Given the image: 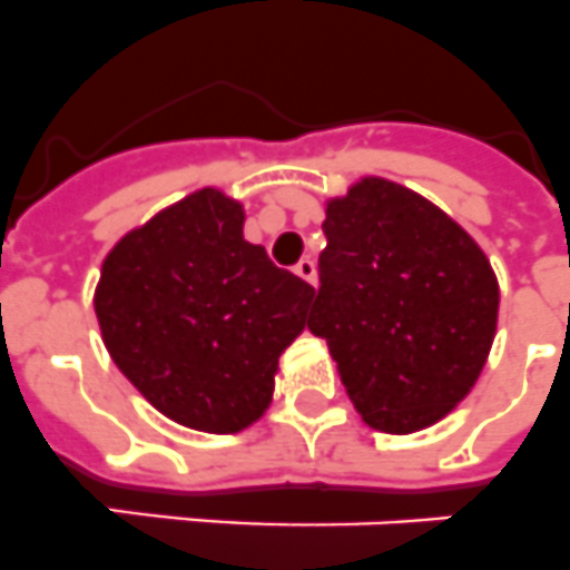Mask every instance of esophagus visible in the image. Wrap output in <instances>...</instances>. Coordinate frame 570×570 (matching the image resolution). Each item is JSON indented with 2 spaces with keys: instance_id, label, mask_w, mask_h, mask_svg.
<instances>
[{
  "instance_id": "1",
  "label": "esophagus",
  "mask_w": 570,
  "mask_h": 570,
  "mask_svg": "<svg viewBox=\"0 0 570 570\" xmlns=\"http://www.w3.org/2000/svg\"><path fill=\"white\" fill-rule=\"evenodd\" d=\"M295 275H301L307 284L315 286V281H318V272H315V263L309 261V257H301L298 263H295Z\"/></svg>"
}]
</instances>
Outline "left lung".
<instances>
[{
	"label": "left lung",
	"mask_w": 570,
	"mask_h": 570,
	"mask_svg": "<svg viewBox=\"0 0 570 570\" xmlns=\"http://www.w3.org/2000/svg\"><path fill=\"white\" fill-rule=\"evenodd\" d=\"M324 237L307 327L351 403L380 432L438 423L470 394L495 336L490 261L455 219L385 179L333 199Z\"/></svg>",
	"instance_id": "1"
}]
</instances>
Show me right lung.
Segmentation results:
<instances>
[{
  "label": "right lung",
  "mask_w": 570,
  "mask_h": 570,
  "mask_svg": "<svg viewBox=\"0 0 570 570\" xmlns=\"http://www.w3.org/2000/svg\"><path fill=\"white\" fill-rule=\"evenodd\" d=\"M313 295L243 240L240 205L196 190L109 252L95 313L115 365L165 417L232 434L269 409Z\"/></svg>",
  "instance_id": "1"
}]
</instances>
